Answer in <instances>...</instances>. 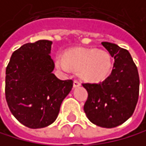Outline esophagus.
Masks as SVG:
<instances>
[{
  "label": "esophagus",
  "instance_id": "34e87169",
  "mask_svg": "<svg viewBox=\"0 0 146 146\" xmlns=\"http://www.w3.org/2000/svg\"><path fill=\"white\" fill-rule=\"evenodd\" d=\"M81 85V82L78 79H75L74 80V87H78Z\"/></svg>",
  "mask_w": 146,
  "mask_h": 146
}]
</instances>
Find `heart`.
Instances as JSON below:
<instances>
[{"label":"heart","instance_id":"obj_1","mask_svg":"<svg viewBox=\"0 0 146 146\" xmlns=\"http://www.w3.org/2000/svg\"><path fill=\"white\" fill-rule=\"evenodd\" d=\"M56 66L63 71L70 68L81 71L86 79L98 82L106 78L111 69V60L107 52L96 49H78L68 52L67 57L58 55Z\"/></svg>","mask_w":146,"mask_h":146}]
</instances>
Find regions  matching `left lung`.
Listing matches in <instances>:
<instances>
[{
	"mask_svg": "<svg viewBox=\"0 0 146 146\" xmlns=\"http://www.w3.org/2000/svg\"><path fill=\"white\" fill-rule=\"evenodd\" d=\"M114 57L111 75L100 83H83L88 93L84 105L86 117L102 127H118L129 119L139 96V75L131 55L112 42H102Z\"/></svg>",
	"mask_w": 146,
	"mask_h": 146,
	"instance_id": "obj_1",
	"label": "left lung"
}]
</instances>
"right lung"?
Returning a JSON list of instances; mask_svg holds the SVG:
<instances>
[{"label": "right lung", "mask_w": 146, "mask_h": 146, "mask_svg": "<svg viewBox=\"0 0 146 146\" xmlns=\"http://www.w3.org/2000/svg\"><path fill=\"white\" fill-rule=\"evenodd\" d=\"M52 41L27 42L12 53L6 68L5 96L9 111L29 128L45 127L57 119L73 80L52 73Z\"/></svg>", "instance_id": "right-lung-1"}]
</instances>
